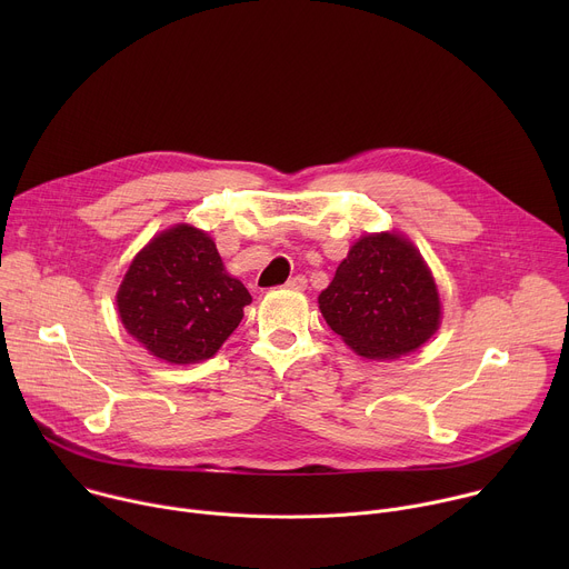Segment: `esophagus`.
Wrapping results in <instances>:
<instances>
[{"mask_svg": "<svg viewBox=\"0 0 569 569\" xmlns=\"http://www.w3.org/2000/svg\"><path fill=\"white\" fill-rule=\"evenodd\" d=\"M290 290H306V286H308V281H306V277L303 274H295V277H290L288 279V283H286Z\"/></svg>", "mask_w": 569, "mask_h": 569, "instance_id": "1", "label": "esophagus"}]
</instances>
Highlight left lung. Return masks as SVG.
I'll use <instances>...</instances> for the list:
<instances>
[{
  "label": "left lung",
  "mask_w": 569,
  "mask_h": 569,
  "mask_svg": "<svg viewBox=\"0 0 569 569\" xmlns=\"http://www.w3.org/2000/svg\"><path fill=\"white\" fill-rule=\"evenodd\" d=\"M329 327L362 358L417 351L439 329L437 283L419 250L400 233H367L319 295Z\"/></svg>",
  "instance_id": "left-lung-1"
}]
</instances>
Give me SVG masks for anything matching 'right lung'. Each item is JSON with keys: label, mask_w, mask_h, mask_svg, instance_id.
Masks as SVG:
<instances>
[{"label": "right lung", "mask_w": 569, "mask_h": 569, "mask_svg": "<svg viewBox=\"0 0 569 569\" xmlns=\"http://www.w3.org/2000/svg\"><path fill=\"white\" fill-rule=\"evenodd\" d=\"M252 295L229 277L209 233L176 224L130 263L117 292L126 331L171 365L211 358L238 329Z\"/></svg>", "instance_id": "right-lung-1"}]
</instances>
